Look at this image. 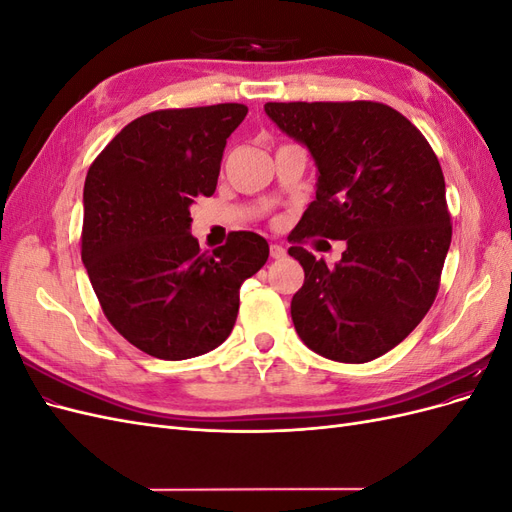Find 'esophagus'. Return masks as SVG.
Listing matches in <instances>:
<instances>
[{"label": "esophagus", "instance_id": "esophagus-1", "mask_svg": "<svg viewBox=\"0 0 512 512\" xmlns=\"http://www.w3.org/2000/svg\"><path fill=\"white\" fill-rule=\"evenodd\" d=\"M271 258H275V260L286 258V247L280 245V243H273L271 245Z\"/></svg>", "mask_w": 512, "mask_h": 512}]
</instances>
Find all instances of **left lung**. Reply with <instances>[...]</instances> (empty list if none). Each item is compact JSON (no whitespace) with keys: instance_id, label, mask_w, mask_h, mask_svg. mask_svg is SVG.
<instances>
[{"instance_id":"left-lung-1","label":"left lung","mask_w":512,"mask_h":512,"mask_svg":"<svg viewBox=\"0 0 512 512\" xmlns=\"http://www.w3.org/2000/svg\"><path fill=\"white\" fill-rule=\"evenodd\" d=\"M269 119L316 164V198L294 228L290 256L305 282L290 303L303 344L339 363H367L416 329L436 299L451 215L436 153L380 102H267ZM347 241L335 268L300 243Z\"/></svg>"}]
</instances>
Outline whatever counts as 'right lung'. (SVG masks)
I'll list each match as a JSON object with an SVG mask.
<instances>
[{"label": "right lung", "mask_w": 512, "mask_h": 512, "mask_svg": "<svg viewBox=\"0 0 512 512\" xmlns=\"http://www.w3.org/2000/svg\"><path fill=\"white\" fill-rule=\"evenodd\" d=\"M243 104L156 111L128 123L89 166L81 258L108 322L156 359L218 348L235 327L239 288L269 258L256 232L200 252L190 207L211 196Z\"/></svg>", "instance_id": "1"}]
</instances>
